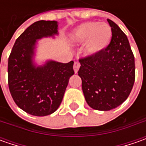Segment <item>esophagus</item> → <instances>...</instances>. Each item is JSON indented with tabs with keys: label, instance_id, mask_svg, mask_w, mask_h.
<instances>
[{
	"label": "esophagus",
	"instance_id": "obj_1",
	"mask_svg": "<svg viewBox=\"0 0 146 146\" xmlns=\"http://www.w3.org/2000/svg\"><path fill=\"white\" fill-rule=\"evenodd\" d=\"M80 66V63L79 62H77V61L75 62V63H74V70H75V73H77V72H78Z\"/></svg>",
	"mask_w": 146,
	"mask_h": 146
}]
</instances>
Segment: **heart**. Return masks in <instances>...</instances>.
<instances>
[{
	"instance_id": "b5f03b06",
	"label": "heart",
	"mask_w": 146,
	"mask_h": 146,
	"mask_svg": "<svg viewBox=\"0 0 146 146\" xmlns=\"http://www.w3.org/2000/svg\"><path fill=\"white\" fill-rule=\"evenodd\" d=\"M73 39L78 44L86 42V53L88 55H95L108 47L112 39V30L106 23L87 22L75 29Z\"/></svg>"
}]
</instances>
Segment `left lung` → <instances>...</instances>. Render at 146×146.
Instances as JSON below:
<instances>
[{
    "label": "left lung",
    "mask_w": 146,
    "mask_h": 146,
    "mask_svg": "<svg viewBox=\"0 0 146 146\" xmlns=\"http://www.w3.org/2000/svg\"><path fill=\"white\" fill-rule=\"evenodd\" d=\"M112 39L102 52L79 59L78 75L90 107L110 110L123 103L132 91L135 81V59L127 37L119 26L107 19Z\"/></svg>",
    "instance_id": "8db88e82"
}]
</instances>
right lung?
<instances>
[{"label": "right lung", "mask_w": 146, "mask_h": 146, "mask_svg": "<svg viewBox=\"0 0 146 146\" xmlns=\"http://www.w3.org/2000/svg\"><path fill=\"white\" fill-rule=\"evenodd\" d=\"M58 34L56 21H37L14 43L8 60V84L16 105L35 116L55 112L62 101L69 79L75 74L74 62L49 61L36 67L32 62L36 40Z\"/></svg>", "instance_id": "right-lung-1"}]
</instances>
